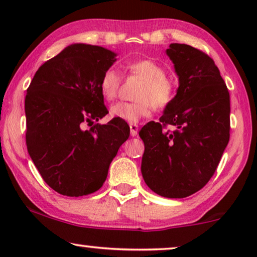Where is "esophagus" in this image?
<instances>
[{"mask_svg":"<svg viewBox=\"0 0 257 257\" xmlns=\"http://www.w3.org/2000/svg\"><path fill=\"white\" fill-rule=\"evenodd\" d=\"M138 128H139V126L137 124H130V132H131L132 137H136L137 135H138Z\"/></svg>","mask_w":257,"mask_h":257,"instance_id":"esophagus-1","label":"esophagus"}]
</instances>
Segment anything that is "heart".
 I'll list each match as a JSON object with an SVG mask.
<instances>
[{"mask_svg":"<svg viewBox=\"0 0 257 257\" xmlns=\"http://www.w3.org/2000/svg\"><path fill=\"white\" fill-rule=\"evenodd\" d=\"M126 70L131 76L138 77L142 83L136 92L137 100L127 103L119 101L112 105L110 115L119 120L136 124L140 119L147 117L154 107L164 110L173 101L174 84L165 76L161 65L151 59H139L128 63ZM120 86V76L114 69H107L100 78V92L106 100H113L118 96Z\"/></svg>","mask_w":257,"mask_h":257,"instance_id":"1","label":"heart"}]
</instances>
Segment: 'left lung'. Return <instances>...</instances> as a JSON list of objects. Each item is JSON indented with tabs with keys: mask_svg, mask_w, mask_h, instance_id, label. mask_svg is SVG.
<instances>
[{
	"mask_svg": "<svg viewBox=\"0 0 257 257\" xmlns=\"http://www.w3.org/2000/svg\"><path fill=\"white\" fill-rule=\"evenodd\" d=\"M166 54L174 64L179 87L159 122L140 130L145 145L142 174L164 198L194 194L215 173L229 142V92L208 55L187 44L172 43ZM167 124L175 127L166 130Z\"/></svg>",
	"mask_w": 257,
	"mask_h": 257,
	"instance_id": "1",
	"label": "left lung"
}]
</instances>
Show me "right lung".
I'll return each mask as SVG.
<instances>
[{
	"label": "right lung",
	"mask_w": 257,
	"mask_h": 257,
	"mask_svg": "<svg viewBox=\"0 0 257 257\" xmlns=\"http://www.w3.org/2000/svg\"><path fill=\"white\" fill-rule=\"evenodd\" d=\"M115 56L98 45L71 44L38 68L27 90L28 152L43 180L62 195L98 191L130 137L127 122L119 119L94 124L108 113L99 83ZM85 123L90 130L82 128Z\"/></svg>",
	"instance_id": "obj_1"
}]
</instances>
